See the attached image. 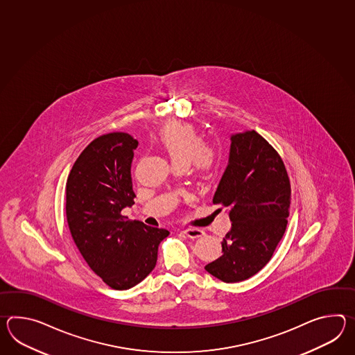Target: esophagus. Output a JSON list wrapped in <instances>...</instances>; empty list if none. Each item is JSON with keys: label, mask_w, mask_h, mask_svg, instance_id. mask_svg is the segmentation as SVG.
<instances>
[{"label": "esophagus", "mask_w": 355, "mask_h": 355, "mask_svg": "<svg viewBox=\"0 0 355 355\" xmlns=\"http://www.w3.org/2000/svg\"><path fill=\"white\" fill-rule=\"evenodd\" d=\"M183 233H184L186 236H189V238H201V236L205 234V233H204V230L197 228L184 229V230H183Z\"/></svg>", "instance_id": "obj_1"}]
</instances>
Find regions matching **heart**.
<instances>
[{"mask_svg":"<svg viewBox=\"0 0 355 355\" xmlns=\"http://www.w3.org/2000/svg\"><path fill=\"white\" fill-rule=\"evenodd\" d=\"M158 142L173 164H191L197 169H211L218 160L213 145L202 142L196 128L182 122H169L158 134Z\"/></svg>","mask_w":355,"mask_h":355,"instance_id":"1","label":"heart"}]
</instances>
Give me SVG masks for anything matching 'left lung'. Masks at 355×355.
<instances>
[{"mask_svg": "<svg viewBox=\"0 0 355 355\" xmlns=\"http://www.w3.org/2000/svg\"><path fill=\"white\" fill-rule=\"evenodd\" d=\"M230 141L213 202L228 210L232 228L221 242L223 254L205 270L224 283H238L271 260L286 229L292 189L280 155L260 134L239 132Z\"/></svg>", "mask_w": 355, "mask_h": 355, "instance_id": "1", "label": "left lung"}]
</instances>
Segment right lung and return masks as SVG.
Returning <instances> with one entry per match:
<instances>
[{
    "label": "right lung",
    "instance_id": "right-lung-1",
    "mask_svg": "<svg viewBox=\"0 0 355 355\" xmlns=\"http://www.w3.org/2000/svg\"><path fill=\"white\" fill-rule=\"evenodd\" d=\"M139 142L112 132L90 142L66 183V216L72 239L89 268L116 291H126L154 270L166 229L127 220L135 204L131 163Z\"/></svg>",
    "mask_w": 355,
    "mask_h": 355
}]
</instances>
